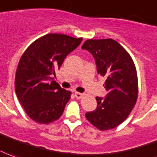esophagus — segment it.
I'll return each mask as SVG.
<instances>
[{"mask_svg":"<svg viewBox=\"0 0 157 157\" xmlns=\"http://www.w3.org/2000/svg\"><path fill=\"white\" fill-rule=\"evenodd\" d=\"M83 96H84V94H82V93L78 92L75 93V97L76 99H82Z\"/></svg>","mask_w":157,"mask_h":157,"instance_id":"obj_1","label":"esophagus"}]
</instances>
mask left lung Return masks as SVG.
<instances>
[{
  "instance_id": "obj_1",
  "label": "left lung",
  "mask_w": 157,
  "mask_h": 157,
  "mask_svg": "<svg viewBox=\"0 0 157 157\" xmlns=\"http://www.w3.org/2000/svg\"><path fill=\"white\" fill-rule=\"evenodd\" d=\"M82 50L95 59L98 74L105 77L106 96L96 97L97 108L86 119L101 131L117 127L127 119L137 100V70L132 56L112 38L87 39Z\"/></svg>"
}]
</instances>
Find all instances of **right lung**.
<instances>
[{
  "label": "right lung",
  "mask_w": 157,
  "mask_h": 157,
  "mask_svg": "<svg viewBox=\"0 0 157 157\" xmlns=\"http://www.w3.org/2000/svg\"><path fill=\"white\" fill-rule=\"evenodd\" d=\"M82 40L50 33L31 44L20 58L15 75V92L30 119L50 124L60 118L71 92L54 80L67 55Z\"/></svg>",
  "instance_id": "obj_1"
}]
</instances>
